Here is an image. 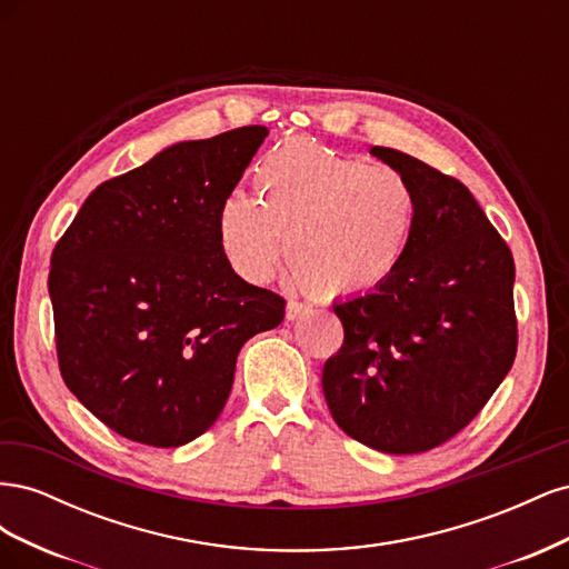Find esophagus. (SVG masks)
<instances>
[{
  "instance_id": "obj_1",
  "label": "esophagus",
  "mask_w": 569,
  "mask_h": 569,
  "mask_svg": "<svg viewBox=\"0 0 569 569\" xmlns=\"http://www.w3.org/2000/svg\"><path fill=\"white\" fill-rule=\"evenodd\" d=\"M303 313H308V306L306 303H301V301H297V299H289L287 301V320H297V318H301Z\"/></svg>"
}]
</instances>
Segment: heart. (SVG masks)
Here are the masks:
<instances>
[{"label":"heart","instance_id":"obj_1","mask_svg":"<svg viewBox=\"0 0 569 569\" xmlns=\"http://www.w3.org/2000/svg\"><path fill=\"white\" fill-rule=\"evenodd\" d=\"M256 199L232 192L218 239L232 270L263 284L287 261L322 297H360L399 270L420 220L412 182L313 140H289L253 168Z\"/></svg>","mask_w":569,"mask_h":569}]
</instances>
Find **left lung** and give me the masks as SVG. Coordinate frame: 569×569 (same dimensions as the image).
Listing matches in <instances>:
<instances>
[{
	"label": "left lung",
	"mask_w": 569,
	"mask_h": 569,
	"mask_svg": "<svg viewBox=\"0 0 569 569\" xmlns=\"http://www.w3.org/2000/svg\"><path fill=\"white\" fill-rule=\"evenodd\" d=\"M370 153L412 182L420 220L382 287L332 306L343 343L322 391L351 439L410 456L468 427L512 368L515 261L460 180L389 147Z\"/></svg>",
	"instance_id": "left-lung-1"
}]
</instances>
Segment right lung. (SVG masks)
Masks as SVG:
<instances>
[{
    "mask_svg": "<svg viewBox=\"0 0 569 569\" xmlns=\"http://www.w3.org/2000/svg\"><path fill=\"white\" fill-rule=\"evenodd\" d=\"M247 126L180 142L101 182L51 251L59 370L116 435L173 449L226 406L237 353L284 318L218 239V209L266 140Z\"/></svg>",
    "mask_w": 569,
    "mask_h": 569,
    "instance_id": "right-lung-1",
    "label": "right lung"
}]
</instances>
